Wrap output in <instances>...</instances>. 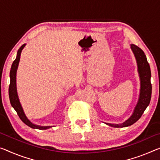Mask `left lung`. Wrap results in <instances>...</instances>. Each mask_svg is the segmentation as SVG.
Listing matches in <instances>:
<instances>
[{"label":"left lung","instance_id":"8db88e82","mask_svg":"<svg viewBox=\"0 0 160 160\" xmlns=\"http://www.w3.org/2000/svg\"><path fill=\"white\" fill-rule=\"evenodd\" d=\"M131 48L136 58L138 72L140 78V94L138 102L134 108V112L127 121L119 124H109V126L113 127H125L133 124L142 117L144 110L148 107L151 100L152 96V83H151V71L149 63L144 51L138 46L131 44Z\"/></svg>","mask_w":160,"mask_h":160}]
</instances>
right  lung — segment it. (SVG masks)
Returning <instances> with one entry per match:
<instances>
[{
	"instance_id": "obj_1",
	"label": "right lung",
	"mask_w": 160,
	"mask_h": 160,
	"mask_svg": "<svg viewBox=\"0 0 160 160\" xmlns=\"http://www.w3.org/2000/svg\"><path fill=\"white\" fill-rule=\"evenodd\" d=\"M26 44L22 45L20 48L18 49V52H17V56L16 59L12 63L11 72H10V78H11V82H10L9 88H8V93H9V99L10 102L12 107H13V109L16 110V112L18 114V117H20L21 121L23 122L24 124L28 125V127H31L33 129H49L51 126L48 127H42V126H38V125L34 124L32 123L28 118L26 117L25 113L23 112V108L19 101V98L18 96V93H17V88H16V72L18 69V66L19 63V61H20V56L21 51L23 50V48L25 47Z\"/></svg>"
}]
</instances>
